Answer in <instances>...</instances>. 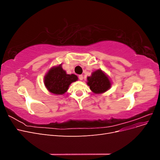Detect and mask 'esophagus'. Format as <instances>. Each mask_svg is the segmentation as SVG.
<instances>
[{
	"instance_id": "obj_1",
	"label": "esophagus",
	"mask_w": 160,
	"mask_h": 160,
	"mask_svg": "<svg viewBox=\"0 0 160 160\" xmlns=\"http://www.w3.org/2000/svg\"><path fill=\"white\" fill-rule=\"evenodd\" d=\"M79 80L82 81V80L83 79V76L82 75H79Z\"/></svg>"
}]
</instances>
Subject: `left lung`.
<instances>
[{
  "instance_id": "8db88e82",
  "label": "left lung",
  "mask_w": 160,
  "mask_h": 160,
  "mask_svg": "<svg viewBox=\"0 0 160 160\" xmlns=\"http://www.w3.org/2000/svg\"><path fill=\"white\" fill-rule=\"evenodd\" d=\"M88 85L95 94H101L108 91L112 85L109 77L101 69L91 72V75L87 78Z\"/></svg>"
}]
</instances>
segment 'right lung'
I'll use <instances>...</instances> for the list:
<instances>
[{
  "mask_svg": "<svg viewBox=\"0 0 160 160\" xmlns=\"http://www.w3.org/2000/svg\"><path fill=\"white\" fill-rule=\"evenodd\" d=\"M78 80L74 74H67L62 68V64L53 66L44 76V85L51 94L63 95L68 90L69 85Z\"/></svg>",
  "mask_w": 160,
  "mask_h": 160,
  "instance_id": "1",
  "label": "right lung"
}]
</instances>
